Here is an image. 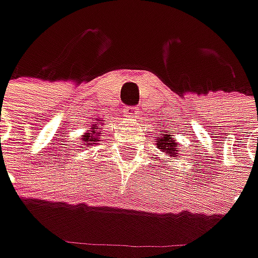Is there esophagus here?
Masks as SVG:
<instances>
[{
  "label": "esophagus",
  "instance_id": "34e87169",
  "mask_svg": "<svg viewBox=\"0 0 258 258\" xmlns=\"http://www.w3.org/2000/svg\"><path fill=\"white\" fill-rule=\"evenodd\" d=\"M137 114H139V111H137V108H134V106H127V108H124V115L128 116V118H136Z\"/></svg>",
  "mask_w": 258,
  "mask_h": 258
}]
</instances>
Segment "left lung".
Returning <instances> with one entry per match:
<instances>
[{"mask_svg":"<svg viewBox=\"0 0 258 258\" xmlns=\"http://www.w3.org/2000/svg\"><path fill=\"white\" fill-rule=\"evenodd\" d=\"M156 146H158V149L162 150V152H165L166 155H169V158L171 159H176L178 158V149H179V144L175 142V137L171 134V133H166L165 131V134L163 136H160L158 137V140H156ZM166 162V160H165Z\"/></svg>","mask_w":258,"mask_h":258,"instance_id":"8db88e82","label":"left lung"}]
</instances>
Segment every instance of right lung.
<instances>
[{
  "mask_svg": "<svg viewBox=\"0 0 258 258\" xmlns=\"http://www.w3.org/2000/svg\"><path fill=\"white\" fill-rule=\"evenodd\" d=\"M99 122H100V124H93V125L80 137V139H82V142H80V144H82L80 149H89L90 146L98 144L99 136L102 134V128H103V125H105V122H102V119H99Z\"/></svg>",
  "mask_w": 258,
  "mask_h": 258,
  "instance_id": "right-lung-1",
  "label": "right lung"
}]
</instances>
